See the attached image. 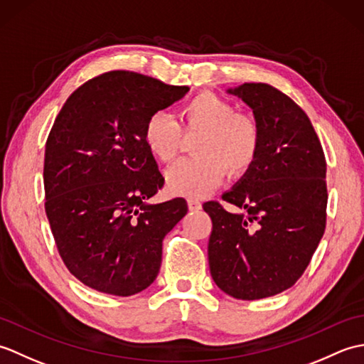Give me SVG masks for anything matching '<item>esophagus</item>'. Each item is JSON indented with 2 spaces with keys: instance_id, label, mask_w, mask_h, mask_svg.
I'll list each match as a JSON object with an SVG mask.
<instances>
[{
  "instance_id": "34e87169",
  "label": "esophagus",
  "mask_w": 364,
  "mask_h": 364,
  "mask_svg": "<svg viewBox=\"0 0 364 364\" xmlns=\"http://www.w3.org/2000/svg\"><path fill=\"white\" fill-rule=\"evenodd\" d=\"M188 206L191 211H198L200 208H202V203H200V200L197 198H188Z\"/></svg>"
}]
</instances>
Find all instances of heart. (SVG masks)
Here are the masks:
<instances>
[{"instance_id": "heart-1", "label": "heart", "mask_w": 364, "mask_h": 364, "mask_svg": "<svg viewBox=\"0 0 364 364\" xmlns=\"http://www.w3.org/2000/svg\"><path fill=\"white\" fill-rule=\"evenodd\" d=\"M181 127L172 115L158 111L144 127V142L154 158L172 161L180 151L184 133H202L194 151L197 156L181 159L166 173L170 192L202 197L223 181L227 172L239 176L252 167L261 145L258 122L213 92L192 97L180 109Z\"/></svg>"}]
</instances>
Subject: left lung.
Listing matches in <instances>:
<instances>
[{
	"label": "left lung",
	"instance_id": "1",
	"mask_svg": "<svg viewBox=\"0 0 364 364\" xmlns=\"http://www.w3.org/2000/svg\"><path fill=\"white\" fill-rule=\"evenodd\" d=\"M253 109L258 156L222 198L244 213L206 202L213 230L208 259L228 296L257 300L291 288L318 249L327 220V162L301 107L264 82L230 89Z\"/></svg>",
	"mask_w": 364,
	"mask_h": 364
}]
</instances>
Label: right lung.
<instances>
[{"label":"right lung","instance_id":"1","mask_svg":"<svg viewBox=\"0 0 364 364\" xmlns=\"http://www.w3.org/2000/svg\"><path fill=\"white\" fill-rule=\"evenodd\" d=\"M188 90L107 72L76 89L54 120L45 145V213L64 264L92 289L128 297L158 277L162 239L188 203H146L164 178L144 127Z\"/></svg>","mask_w":364,"mask_h":364}]
</instances>
